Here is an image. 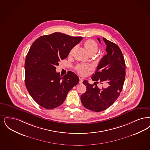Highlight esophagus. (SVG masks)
<instances>
[{
    "instance_id": "esophagus-1",
    "label": "esophagus",
    "mask_w": 150,
    "mask_h": 150,
    "mask_svg": "<svg viewBox=\"0 0 150 150\" xmlns=\"http://www.w3.org/2000/svg\"><path fill=\"white\" fill-rule=\"evenodd\" d=\"M83 78H79V83L81 84V83H83Z\"/></svg>"
}]
</instances>
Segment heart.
<instances>
[{"instance_id":"heart-1","label":"heart","mask_w":150,"mask_h":150,"mask_svg":"<svg viewBox=\"0 0 150 150\" xmlns=\"http://www.w3.org/2000/svg\"><path fill=\"white\" fill-rule=\"evenodd\" d=\"M84 46L88 54H96L98 51V45L96 42L92 40H86L84 43ZM74 49L70 51V54L72 52ZM92 69V67L88 65H78L76 67V70L81 75H86L88 72Z\"/></svg>"}]
</instances>
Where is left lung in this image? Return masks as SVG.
<instances>
[{"mask_svg": "<svg viewBox=\"0 0 150 150\" xmlns=\"http://www.w3.org/2000/svg\"><path fill=\"white\" fill-rule=\"evenodd\" d=\"M98 41L100 43L99 38ZM107 54L100 61L96 73L91 77L97 83L108 84L106 88L99 89L96 84L84 80L86 91L81 96V102L86 109L99 112L111 106L120 96L126 76V64L120 47L113 42L103 38Z\"/></svg>", "mask_w": 150, "mask_h": 150, "instance_id": "1", "label": "left lung"}]
</instances>
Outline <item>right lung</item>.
I'll return each instance as SVG.
<instances>
[{"label":"right lung","mask_w":150,"mask_h":150,"mask_svg":"<svg viewBox=\"0 0 150 150\" xmlns=\"http://www.w3.org/2000/svg\"><path fill=\"white\" fill-rule=\"evenodd\" d=\"M60 32L41 36L32 45L25 61V84L35 101L43 108L52 109L61 105L79 79L72 71L62 76L56 66L65 59L81 41Z\"/></svg>","instance_id":"1"}]
</instances>
